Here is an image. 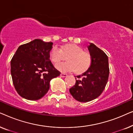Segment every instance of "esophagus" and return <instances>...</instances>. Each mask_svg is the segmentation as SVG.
Masks as SVG:
<instances>
[{
  "label": "esophagus",
  "mask_w": 133,
  "mask_h": 133,
  "mask_svg": "<svg viewBox=\"0 0 133 133\" xmlns=\"http://www.w3.org/2000/svg\"><path fill=\"white\" fill-rule=\"evenodd\" d=\"M67 76H68V74H65V73H61V77H67Z\"/></svg>",
  "instance_id": "esophagus-1"
}]
</instances>
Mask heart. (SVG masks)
<instances>
[{"label":"heart","instance_id":"b5f03b06","mask_svg":"<svg viewBox=\"0 0 133 133\" xmlns=\"http://www.w3.org/2000/svg\"><path fill=\"white\" fill-rule=\"evenodd\" d=\"M51 61L56 65L66 57L68 62L56 65V68L61 71H72L76 74H82L86 71L91 65L90 54L83 51V49L76 44H66L62 46H53L50 51Z\"/></svg>","mask_w":133,"mask_h":133}]
</instances>
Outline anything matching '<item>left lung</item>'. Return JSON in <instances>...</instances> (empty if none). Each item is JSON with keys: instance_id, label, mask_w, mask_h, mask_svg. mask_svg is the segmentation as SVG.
Returning <instances> with one entry per match:
<instances>
[{"instance_id": "obj_1", "label": "left lung", "mask_w": 133, "mask_h": 133, "mask_svg": "<svg viewBox=\"0 0 133 133\" xmlns=\"http://www.w3.org/2000/svg\"><path fill=\"white\" fill-rule=\"evenodd\" d=\"M88 49L91 60L90 66L82 74L77 76V79L76 77L75 85L70 89L72 97L81 102H87L99 97L105 88L110 73L107 54L92 43Z\"/></svg>"}]
</instances>
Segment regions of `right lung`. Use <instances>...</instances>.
<instances>
[{"mask_svg": "<svg viewBox=\"0 0 133 133\" xmlns=\"http://www.w3.org/2000/svg\"><path fill=\"white\" fill-rule=\"evenodd\" d=\"M52 45L35 39L16 51L11 61V74L14 88L22 97L41 99L50 89L51 80L61 74L50 60Z\"/></svg>", "mask_w": 133, "mask_h": 133, "instance_id": "add662e5", "label": "right lung"}]
</instances>
